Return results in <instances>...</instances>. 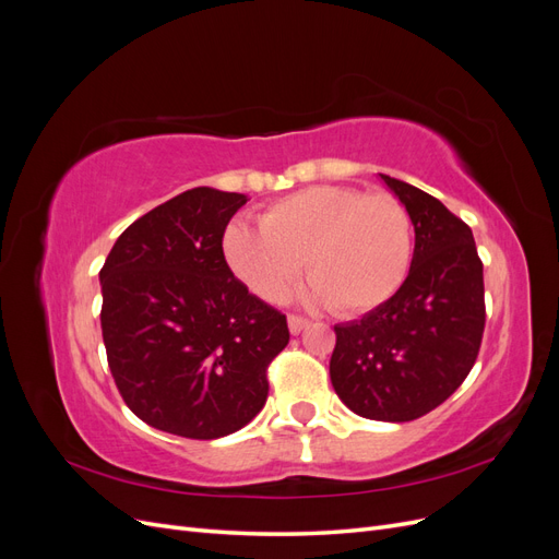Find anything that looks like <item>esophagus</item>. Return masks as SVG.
<instances>
[{
  "mask_svg": "<svg viewBox=\"0 0 559 559\" xmlns=\"http://www.w3.org/2000/svg\"><path fill=\"white\" fill-rule=\"evenodd\" d=\"M310 326V321L306 317H298V314H289V331L296 335L300 331H306Z\"/></svg>",
  "mask_w": 559,
  "mask_h": 559,
  "instance_id": "esophagus-1",
  "label": "esophagus"
}]
</instances>
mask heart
<instances>
[{
	"mask_svg": "<svg viewBox=\"0 0 559 559\" xmlns=\"http://www.w3.org/2000/svg\"><path fill=\"white\" fill-rule=\"evenodd\" d=\"M259 228L230 224L222 251L233 275L267 302L294 292L302 261L317 296L335 314L384 306L408 277L411 214L389 193L310 186L267 205Z\"/></svg>",
	"mask_w": 559,
	"mask_h": 559,
	"instance_id": "obj_1",
	"label": "heart"
}]
</instances>
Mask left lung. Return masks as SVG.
I'll return each mask as SVG.
<instances>
[{
    "label": "left lung",
    "mask_w": 559,
    "mask_h": 559,
    "mask_svg": "<svg viewBox=\"0 0 559 559\" xmlns=\"http://www.w3.org/2000/svg\"><path fill=\"white\" fill-rule=\"evenodd\" d=\"M415 226L411 273L384 306L333 326L331 382L352 413L411 421L471 373L485 331L483 261L471 228L441 200L380 175Z\"/></svg>",
    "instance_id": "8db88e82"
}]
</instances>
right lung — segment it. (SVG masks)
I'll return each instance as SVG.
<instances>
[{
  "label": "right lung",
  "instance_id": "add662e5",
  "mask_svg": "<svg viewBox=\"0 0 559 559\" xmlns=\"http://www.w3.org/2000/svg\"><path fill=\"white\" fill-rule=\"evenodd\" d=\"M247 202L198 186L130 224L99 270L114 382L148 427L212 441L261 413L286 317L228 267L222 240Z\"/></svg>",
  "mask_w": 559,
  "mask_h": 559
}]
</instances>
